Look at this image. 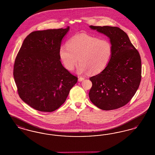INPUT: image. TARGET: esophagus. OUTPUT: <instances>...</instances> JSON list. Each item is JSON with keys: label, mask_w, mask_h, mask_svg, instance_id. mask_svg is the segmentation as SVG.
<instances>
[{"label": "esophagus", "mask_w": 155, "mask_h": 155, "mask_svg": "<svg viewBox=\"0 0 155 155\" xmlns=\"http://www.w3.org/2000/svg\"><path fill=\"white\" fill-rule=\"evenodd\" d=\"M84 80V78H83V77H79V78H78V81H79V82L82 81Z\"/></svg>", "instance_id": "obj_1"}]
</instances>
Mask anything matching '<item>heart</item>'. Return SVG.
<instances>
[{
	"instance_id": "heart-1",
	"label": "heart",
	"mask_w": 155,
	"mask_h": 155,
	"mask_svg": "<svg viewBox=\"0 0 155 155\" xmlns=\"http://www.w3.org/2000/svg\"><path fill=\"white\" fill-rule=\"evenodd\" d=\"M112 53L113 46L108 39L85 33L74 35L68 41L67 46L61 45L59 49V56L68 70L74 69L79 59L81 64L77 70L78 74L102 72L110 62Z\"/></svg>"
}]
</instances>
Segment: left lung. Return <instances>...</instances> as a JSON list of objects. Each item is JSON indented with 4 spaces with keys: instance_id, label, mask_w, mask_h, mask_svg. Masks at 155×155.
Wrapping results in <instances>:
<instances>
[{
    "instance_id": "obj_1",
    "label": "left lung",
    "mask_w": 155,
    "mask_h": 155,
    "mask_svg": "<svg viewBox=\"0 0 155 155\" xmlns=\"http://www.w3.org/2000/svg\"><path fill=\"white\" fill-rule=\"evenodd\" d=\"M109 38L113 53L108 65L91 77L89 93L91 101L99 109L110 110L128 103L141 80V60L127 34L117 27L89 26Z\"/></svg>"
}]
</instances>
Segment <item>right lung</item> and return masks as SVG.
<instances>
[{
  "instance_id": "1",
  "label": "right lung",
  "mask_w": 155,
  "mask_h": 155,
  "mask_svg": "<svg viewBox=\"0 0 155 155\" xmlns=\"http://www.w3.org/2000/svg\"><path fill=\"white\" fill-rule=\"evenodd\" d=\"M69 30L68 27L31 32L15 58L13 75L18 95L35 110L58 109L77 82L60 60L59 49Z\"/></svg>"
}]
</instances>
